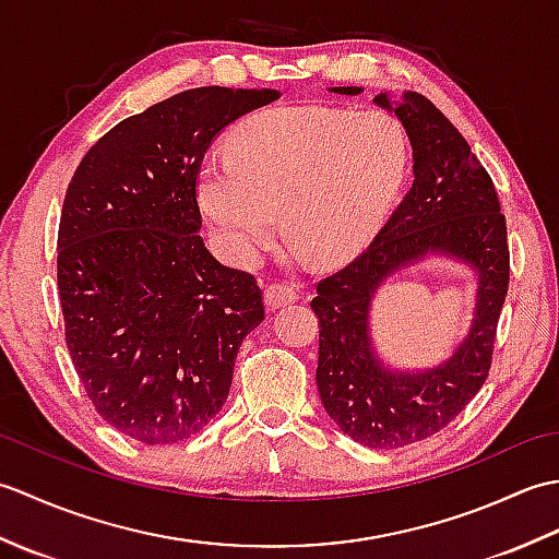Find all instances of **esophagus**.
<instances>
[{
  "instance_id": "esophagus-1",
  "label": "esophagus",
  "mask_w": 559,
  "mask_h": 559,
  "mask_svg": "<svg viewBox=\"0 0 559 559\" xmlns=\"http://www.w3.org/2000/svg\"><path fill=\"white\" fill-rule=\"evenodd\" d=\"M295 300H298V290H295L290 283L273 281L264 290V302H266V307H271V310H276V307H283V305H290Z\"/></svg>"
}]
</instances>
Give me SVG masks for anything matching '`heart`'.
Wrapping results in <instances>:
<instances>
[{"label":"heart","instance_id":"obj_1","mask_svg":"<svg viewBox=\"0 0 559 559\" xmlns=\"http://www.w3.org/2000/svg\"><path fill=\"white\" fill-rule=\"evenodd\" d=\"M228 156L204 158L199 206L233 259H252L278 230L334 264L370 240L408 168V134L384 110L324 105L273 108L228 136Z\"/></svg>","mask_w":559,"mask_h":559}]
</instances>
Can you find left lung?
I'll list each match as a JSON object with an SVG mask.
<instances>
[{"instance_id": "1", "label": "left lung", "mask_w": 559, "mask_h": 559, "mask_svg": "<svg viewBox=\"0 0 559 559\" xmlns=\"http://www.w3.org/2000/svg\"><path fill=\"white\" fill-rule=\"evenodd\" d=\"M334 93L353 96L360 88ZM374 100L389 108L386 96ZM396 115L411 136L413 185L367 249L317 283L310 302L319 317V396L343 432L372 449L420 442L468 406L488 379L509 290L507 221L492 177L459 129L420 93H406ZM427 251L454 253L479 271L477 319L442 368L389 373L366 336L371 295L391 270Z\"/></svg>"}]
</instances>
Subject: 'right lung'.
<instances>
[{
  "label": "right lung",
  "mask_w": 559,
  "mask_h": 559,
  "mask_svg": "<svg viewBox=\"0 0 559 559\" xmlns=\"http://www.w3.org/2000/svg\"><path fill=\"white\" fill-rule=\"evenodd\" d=\"M276 98L182 91L115 124L71 177L57 233L64 341L93 408L136 442L204 430L264 319L257 278L223 266L199 235L197 175L223 127Z\"/></svg>",
  "instance_id": "add662e5"
}]
</instances>
